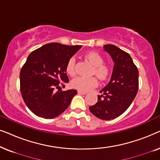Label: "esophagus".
I'll use <instances>...</instances> for the list:
<instances>
[{
    "instance_id": "obj_1",
    "label": "esophagus",
    "mask_w": 160,
    "mask_h": 160,
    "mask_svg": "<svg viewBox=\"0 0 160 160\" xmlns=\"http://www.w3.org/2000/svg\"><path fill=\"white\" fill-rule=\"evenodd\" d=\"M78 95H86L87 92H82V91H78Z\"/></svg>"
}]
</instances>
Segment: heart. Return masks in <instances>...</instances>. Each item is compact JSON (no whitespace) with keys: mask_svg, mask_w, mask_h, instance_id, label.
Returning <instances> with one entry per match:
<instances>
[{"mask_svg":"<svg viewBox=\"0 0 160 160\" xmlns=\"http://www.w3.org/2000/svg\"><path fill=\"white\" fill-rule=\"evenodd\" d=\"M85 58L92 65H94L92 73L95 74L100 80H105L108 77L111 73V68L108 65L104 64L102 57L95 52L87 53ZM67 73L71 76L76 74V60L74 58H70L65 67ZM98 86V80L95 77L84 78L78 76L71 82V87L73 89L82 92H87Z\"/></svg>","mask_w":160,"mask_h":160,"instance_id":"1","label":"heart"}]
</instances>
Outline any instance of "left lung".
I'll return each instance as SVG.
<instances>
[{
	"label": "left lung",
	"instance_id": "8db88e82",
	"mask_svg": "<svg viewBox=\"0 0 160 160\" xmlns=\"http://www.w3.org/2000/svg\"><path fill=\"white\" fill-rule=\"evenodd\" d=\"M115 65L108 84L100 91L98 102L89 106L93 115L103 120L119 117L132 103L138 90V70L128 53L112 44L104 46Z\"/></svg>",
	"mask_w": 160,
	"mask_h": 160
}]
</instances>
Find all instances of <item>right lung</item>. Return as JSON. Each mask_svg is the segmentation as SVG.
Returning a JSON list of instances; mask_svg holds the SVG:
<instances>
[{"label":"right lung","mask_w":160,"mask_h":160,"mask_svg":"<svg viewBox=\"0 0 160 160\" xmlns=\"http://www.w3.org/2000/svg\"><path fill=\"white\" fill-rule=\"evenodd\" d=\"M81 47L50 43L29 54L19 74L20 92L26 106L34 114L54 119L68 108L77 91H60V86L69 82L66 64Z\"/></svg>","instance_id":"1"}]
</instances>
